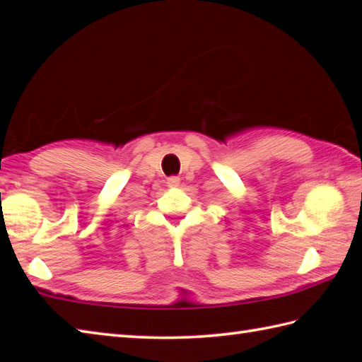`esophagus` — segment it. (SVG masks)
<instances>
[{"label": "esophagus", "mask_w": 362, "mask_h": 362, "mask_svg": "<svg viewBox=\"0 0 362 362\" xmlns=\"http://www.w3.org/2000/svg\"><path fill=\"white\" fill-rule=\"evenodd\" d=\"M167 184H168V186H170V187L178 186V184H180V178H178V176H170V178H167Z\"/></svg>", "instance_id": "esophagus-1"}]
</instances>
